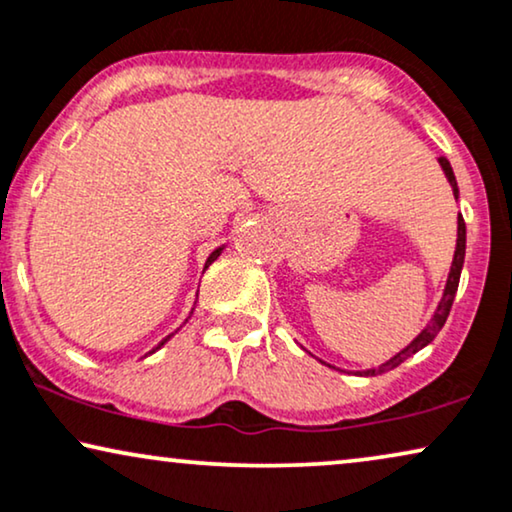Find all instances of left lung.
Masks as SVG:
<instances>
[{
	"mask_svg": "<svg viewBox=\"0 0 512 512\" xmlns=\"http://www.w3.org/2000/svg\"><path fill=\"white\" fill-rule=\"evenodd\" d=\"M440 166L445 170L449 185L454 189V196L459 199V189H456V180H454V170L449 166L447 159H440ZM463 255H466V222H463V217L459 215V238H456V252H454V262H452V271H449V278H447V288H445V295H442L440 304H438V311H435V316L431 318V323L424 327V332L414 339V342L407 346L398 353V356H393L391 360H386L384 365L377 367V370H367L365 374H381V372H388L393 370V367H398L400 363H405L407 358L414 356L419 349H424L426 344H431L435 335L442 330V325H445V320L449 316V309H452V302H454V295H456V288H459V278H461V267H463Z\"/></svg>",
	"mask_w": 512,
	"mask_h": 512,
	"instance_id": "obj_1",
	"label": "left lung"
}]
</instances>
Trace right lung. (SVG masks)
Returning <instances> with one entry per match:
<instances>
[{"instance_id":"obj_1","label":"right lung","mask_w":512,"mask_h":512,"mask_svg":"<svg viewBox=\"0 0 512 512\" xmlns=\"http://www.w3.org/2000/svg\"><path fill=\"white\" fill-rule=\"evenodd\" d=\"M220 250H222V248H217V250H213V252H210V257H208V262H206V264H210V262H215V260H217V255H220ZM161 344H163V342H161ZM161 344H159V346H161ZM159 346H156V349H159Z\"/></svg>"}]
</instances>
